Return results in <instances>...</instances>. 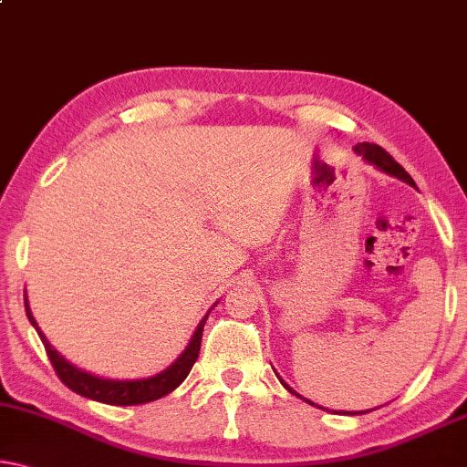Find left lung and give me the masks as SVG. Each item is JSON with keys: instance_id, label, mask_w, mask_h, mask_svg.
I'll return each mask as SVG.
<instances>
[{"instance_id": "1", "label": "left lung", "mask_w": 467, "mask_h": 467, "mask_svg": "<svg viewBox=\"0 0 467 467\" xmlns=\"http://www.w3.org/2000/svg\"><path fill=\"white\" fill-rule=\"evenodd\" d=\"M355 152L358 154V156H363V161L365 162H369V164H374V167L378 169V171H382V173H386V175H390V177H397V179H400V182H405V183H409L411 185V188H415V182L411 179V175L407 173V171L400 167V164L392 159V156L386 152V150H382L379 146H376V143H368V141H363V143H357L355 146ZM277 376V374H275ZM279 378V376H277ZM279 382L284 384V389L285 390H290L292 394H296V397H300V394L296 392V390H292L288 384L284 382L282 378H279ZM303 399V397H300ZM306 403H311V400L308 399H305ZM311 405H315V403H311ZM324 409V407H321ZM371 411V409H369ZM342 413H348V411H342ZM358 413H368V411H358ZM357 411L355 413H348V415H358Z\"/></svg>"}]
</instances>
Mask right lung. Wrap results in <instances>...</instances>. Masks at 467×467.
<instances>
[{
	"instance_id": "add662e5",
	"label": "right lung",
	"mask_w": 467,
	"mask_h": 467,
	"mask_svg": "<svg viewBox=\"0 0 467 467\" xmlns=\"http://www.w3.org/2000/svg\"><path fill=\"white\" fill-rule=\"evenodd\" d=\"M25 311H26L28 321H31V326L37 329L43 347H46L49 361H52L56 374H58L62 382L67 384L70 390L81 394V397H85V399L99 400V403H106V405H120V407L141 405V403H150V400L161 399V397H164V394L173 392L177 386L182 384L185 378H188L190 369L193 368V363L198 361L204 324H206V319H209V313H211V311L206 313L202 321H200L196 332H193L183 353L179 355L167 369L161 371V374L150 376V378H140V379H112V378L89 374V371L78 369L77 365L67 361V358H64L58 350L49 344L46 334L41 332V327L37 326V321H35L33 313H31V306H28L26 294H25Z\"/></svg>"
}]
</instances>
